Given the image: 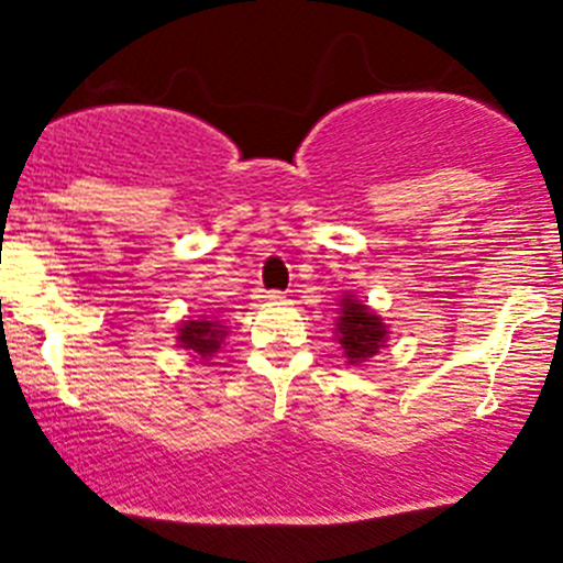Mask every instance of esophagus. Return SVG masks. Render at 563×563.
<instances>
[{
    "label": "esophagus",
    "mask_w": 563,
    "mask_h": 563,
    "mask_svg": "<svg viewBox=\"0 0 563 563\" xmlns=\"http://www.w3.org/2000/svg\"><path fill=\"white\" fill-rule=\"evenodd\" d=\"M261 299H283V291H261Z\"/></svg>",
    "instance_id": "1"
}]
</instances>
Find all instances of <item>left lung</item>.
<instances>
[{"label": "left lung", "instance_id": "8db88e82", "mask_svg": "<svg viewBox=\"0 0 563 563\" xmlns=\"http://www.w3.org/2000/svg\"><path fill=\"white\" fill-rule=\"evenodd\" d=\"M338 340L343 345L349 365H362L371 356H376L378 349L387 343V327H384L382 318L367 310V305L345 297L340 302Z\"/></svg>", "mask_w": 563, "mask_h": 563}]
</instances>
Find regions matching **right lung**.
Returning a JSON list of instances; mask_svg holds the SVG:
<instances>
[{"label":"right lung","instance_id":"add662e5","mask_svg":"<svg viewBox=\"0 0 563 563\" xmlns=\"http://www.w3.org/2000/svg\"><path fill=\"white\" fill-rule=\"evenodd\" d=\"M225 338V327L214 321H187L185 327L179 329V343L181 349L187 351H196L201 360L212 356L214 351L220 349Z\"/></svg>","mask_w":563,"mask_h":563}]
</instances>
